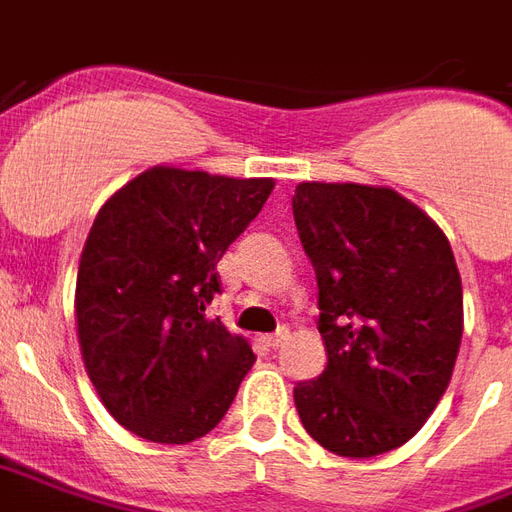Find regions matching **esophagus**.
Returning a JSON list of instances; mask_svg holds the SVG:
<instances>
[{"label": "esophagus", "instance_id": "obj_1", "mask_svg": "<svg viewBox=\"0 0 512 512\" xmlns=\"http://www.w3.org/2000/svg\"><path fill=\"white\" fill-rule=\"evenodd\" d=\"M286 338H289V330H286V327H278L275 333L264 335L261 341H264V346H270V349H278V346H281V343L286 341Z\"/></svg>", "mask_w": 512, "mask_h": 512}]
</instances>
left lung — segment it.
I'll list each match as a JSON object with an SVG mask.
<instances>
[{"label": "left lung", "instance_id": "8db88e82", "mask_svg": "<svg viewBox=\"0 0 512 512\" xmlns=\"http://www.w3.org/2000/svg\"><path fill=\"white\" fill-rule=\"evenodd\" d=\"M297 234L319 286L322 376L294 387L305 431L343 458L409 442L445 395L464 333L445 231L393 188L300 182Z\"/></svg>", "mask_w": 512, "mask_h": 512}]
</instances>
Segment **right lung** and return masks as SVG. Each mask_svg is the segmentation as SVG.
Masks as SVG:
<instances>
[{"label": "right lung", "instance_id": "add662e5", "mask_svg": "<svg viewBox=\"0 0 512 512\" xmlns=\"http://www.w3.org/2000/svg\"><path fill=\"white\" fill-rule=\"evenodd\" d=\"M272 188L270 177L155 166L100 207L78 261V343L103 406L141 439L210 434L256 363L204 311L220 292V256Z\"/></svg>", "mask_w": 512, "mask_h": 512}]
</instances>
